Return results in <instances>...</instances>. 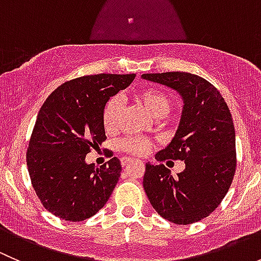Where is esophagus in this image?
<instances>
[{
	"mask_svg": "<svg viewBox=\"0 0 261 261\" xmlns=\"http://www.w3.org/2000/svg\"><path fill=\"white\" fill-rule=\"evenodd\" d=\"M130 163H133V159H131V158H122V159H121V164H122V167H126V165H128Z\"/></svg>",
	"mask_w": 261,
	"mask_h": 261,
	"instance_id": "34e87169",
	"label": "esophagus"
}]
</instances>
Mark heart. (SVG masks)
I'll return each mask as SVG.
<instances>
[{"instance_id": "heart-1", "label": "heart", "mask_w": 261, "mask_h": 261, "mask_svg": "<svg viewBox=\"0 0 261 261\" xmlns=\"http://www.w3.org/2000/svg\"><path fill=\"white\" fill-rule=\"evenodd\" d=\"M136 101L140 102L144 107L150 112L154 117H164L172 110V97L159 88H146L139 92L136 94ZM121 111H122V102L117 96L111 97L106 102L102 111V123L107 131H114L117 127L118 120H120ZM151 141L146 138H126L120 141V149L128 152L131 155L146 154L149 151Z\"/></svg>"}]
</instances>
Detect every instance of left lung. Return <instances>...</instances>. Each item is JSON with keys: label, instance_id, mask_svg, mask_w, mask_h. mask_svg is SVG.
<instances>
[{"label": "left lung", "instance_id": "8db88e82", "mask_svg": "<svg viewBox=\"0 0 261 261\" xmlns=\"http://www.w3.org/2000/svg\"><path fill=\"white\" fill-rule=\"evenodd\" d=\"M143 80L175 89L183 99L174 138L156 152L160 164L146 163L143 186L150 203L165 220L189 225L210 216L227 193L236 169L235 127L216 87L186 72L149 73ZM183 160L177 177L161 162Z\"/></svg>", "mask_w": 261, "mask_h": 261}]
</instances>
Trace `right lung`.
Wrapping results in <instances>:
<instances>
[{
  "label": "right lung",
  "mask_w": 261,
  "mask_h": 261,
  "mask_svg": "<svg viewBox=\"0 0 261 261\" xmlns=\"http://www.w3.org/2000/svg\"><path fill=\"white\" fill-rule=\"evenodd\" d=\"M135 74H96L58 87L36 117L26 152L29 174L43 206L57 217L80 222L109 201L121 175L112 158L97 168L86 155L106 140L102 111Z\"/></svg>",
  "instance_id": "obj_1"
}]
</instances>
